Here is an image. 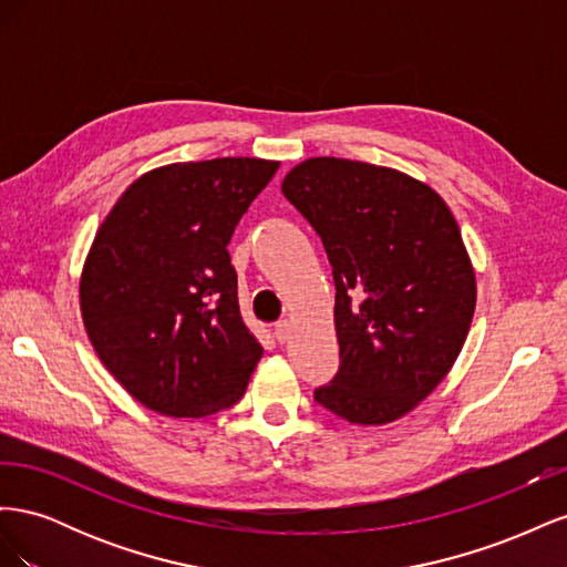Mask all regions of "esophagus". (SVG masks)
Returning a JSON list of instances; mask_svg holds the SVG:
<instances>
[{
  "label": "esophagus",
  "mask_w": 567,
  "mask_h": 567,
  "mask_svg": "<svg viewBox=\"0 0 567 567\" xmlns=\"http://www.w3.org/2000/svg\"><path fill=\"white\" fill-rule=\"evenodd\" d=\"M274 336H277L279 342H286L290 338V321H279L274 326Z\"/></svg>",
  "instance_id": "1"
}]
</instances>
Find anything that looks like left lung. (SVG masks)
I'll return each instance as SVG.
<instances>
[{"mask_svg": "<svg viewBox=\"0 0 567 567\" xmlns=\"http://www.w3.org/2000/svg\"><path fill=\"white\" fill-rule=\"evenodd\" d=\"M284 196L321 236L336 281L340 367L315 400L357 425L419 406L454 367L475 312V271L447 203L400 169L307 158Z\"/></svg>", "mask_w": 567, "mask_h": 567, "instance_id": "obj_1", "label": "left lung"}]
</instances>
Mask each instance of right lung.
<instances>
[{"instance_id": "add662e5", "label": "right lung", "mask_w": 567, "mask_h": 567, "mask_svg": "<svg viewBox=\"0 0 567 567\" xmlns=\"http://www.w3.org/2000/svg\"><path fill=\"white\" fill-rule=\"evenodd\" d=\"M277 161L156 167L99 227L80 277L84 331L136 402L203 419L241 400L262 346L238 310L229 241Z\"/></svg>"}]
</instances>
